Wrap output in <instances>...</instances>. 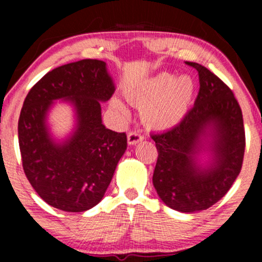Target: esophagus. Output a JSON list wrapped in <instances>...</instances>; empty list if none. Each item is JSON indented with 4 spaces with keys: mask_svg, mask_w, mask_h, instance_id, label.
Segmentation results:
<instances>
[{
    "mask_svg": "<svg viewBox=\"0 0 262 262\" xmlns=\"http://www.w3.org/2000/svg\"><path fill=\"white\" fill-rule=\"evenodd\" d=\"M143 135H140L138 132H130V133L128 134V144L129 145H135V144L140 143L141 140H143Z\"/></svg>",
    "mask_w": 262,
    "mask_h": 262,
    "instance_id": "esophagus-1",
    "label": "esophagus"
}]
</instances>
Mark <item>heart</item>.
I'll return each instance as SVG.
<instances>
[{
  "label": "heart",
  "mask_w": 262,
  "mask_h": 262,
  "mask_svg": "<svg viewBox=\"0 0 262 262\" xmlns=\"http://www.w3.org/2000/svg\"><path fill=\"white\" fill-rule=\"evenodd\" d=\"M193 95L194 82L189 76L160 73L129 91L128 98L141 108V119L146 127L165 130L185 118ZM111 107L123 116L127 114V108L118 98L111 100Z\"/></svg>",
  "instance_id": "b5f03b06"
}]
</instances>
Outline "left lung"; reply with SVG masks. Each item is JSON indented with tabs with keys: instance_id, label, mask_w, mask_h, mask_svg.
Here are the masks:
<instances>
[{
	"instance_id": "1",
	"label": "left lung",
	"mask_w": 262,
	"mask_h": 262,
	"mask_svg": "<svg viewBox=\"0 0 262 262\" xmlns=\"http://www.w3.org/2000/svg\"><path fill=\"white\" fill-rule=\"evenodd\" d=\"M187 65L198 71L200 92L179 124L151 134L159 152L152 183L167 207L194 213L217 203L235 181L244 158L245 132L242 110L229 87L204 66Z\"/></svg>"
}]
</instances>
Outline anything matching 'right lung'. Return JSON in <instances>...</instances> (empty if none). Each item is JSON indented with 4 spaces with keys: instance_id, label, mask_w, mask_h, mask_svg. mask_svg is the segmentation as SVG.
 Masks as SVG:
<instances>
[{
    "instance_id": "1",
    "label": "right lung",
    "mask_w": 262,
    "mask_h": 262,
    "mask_svg": "<svg viewBox=\"0 0 262 262\" xmlns=\"http://www.w3.org/2000/svg\"><path fill=\"white\" fill-rule=\"evenodd\" d=\"M116 91L104 61L85 59L49 71L27 95L18 121L23 170L32 187L54 208L85 212L98 204L127 149L125 133L102 123L101 103ZM56 100L74 110L73 132L60 141L50 132Z\"/></svg>"
}]
</instances>
